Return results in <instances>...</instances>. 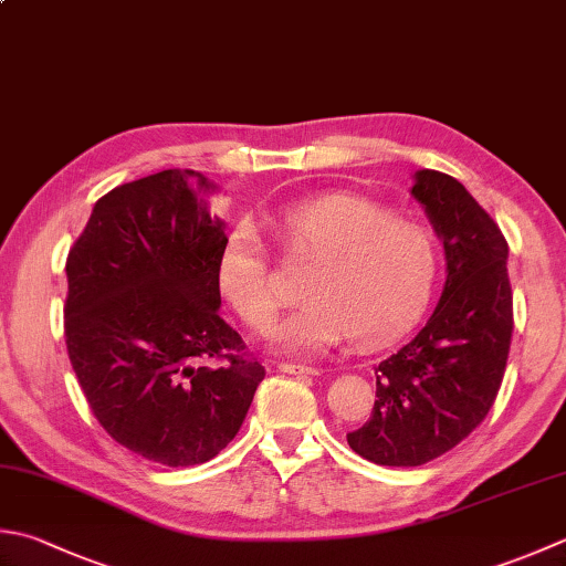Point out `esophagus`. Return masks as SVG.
I'll return each mask as SVG.
<instances>
[{
	"instance_id": "esophagus-1",
	"label": "esophagus",
	"mask_w": 566,
	"mask_h": 566,
	"mask_svg": "<svg viewBox=\"0 0 566 566\" xmlns=\"http://www.w3.org/2000/svg\"><path fill=\"white\" fill-rule=\"evenodd\" d=\"M280 373L286 375H302V378H308V375H318V368H312V365H294V363H280L276 365Z\"/></svg>"
}]
</instances>
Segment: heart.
Returning <instances> with one entry per match:
<instances>
[{"mask_svg":"<svg viewBox=\"0 0 566 566\" xmlns=\"http://www.w3.org/2000/svg\"><path fill=\"white\" fill-rule=\"evenodd\" d=\"M270 226L286 258L314 260L302 282L306 302L274 331L276 348L290 356H318L348 334L358 343L390 338L417 316L434 284V235L373 198L306 196L276 208ZM218 286L250 328L274 324L282 302L268 250L250 226L226 240Z\"/></svg>","mask_w":566,"mask_h":566,"instance_id":"heart-1","label":"heart"}]
</instances>
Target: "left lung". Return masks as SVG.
<instances>
[{
	"mask_svg": "<svg viewBox=\"0 0 566 566\" xmlns=\"http://www.w3.org/2000/svg\"><path fill=\"white\" fill-rule=\"evenodd\" d=\"M412 196L447 252V284L415 338L375 368V405L348 444L380 467H422L479 427L501 390L513 336L507 240L453 176L422 169Z\"/></svg>",
	"mask_w": 566,
	"mask_h": 566,
	"instance_id": "left-lung-1",
	"label": "left lung"
}]
</instances>
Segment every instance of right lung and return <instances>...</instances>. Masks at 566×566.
I'll return each instance as SVG.
<instances>
[{"label": "right lung", "instance_id": "1", "mask_svg": "<svg viewBox=\"0 0 566 566\" xmlns=\"http://www.w3.org/2000/svg\"><path fill=\"white\" fill-rule=\"evenodd\" d=\"M208 191L191 169L122 184L65 262V346L87 405L117 444L171 469L223 451L264 378L218 312L228 235Z\"/></svg>", "mask_w": 566, "mask_h": 566}]
</instances>
